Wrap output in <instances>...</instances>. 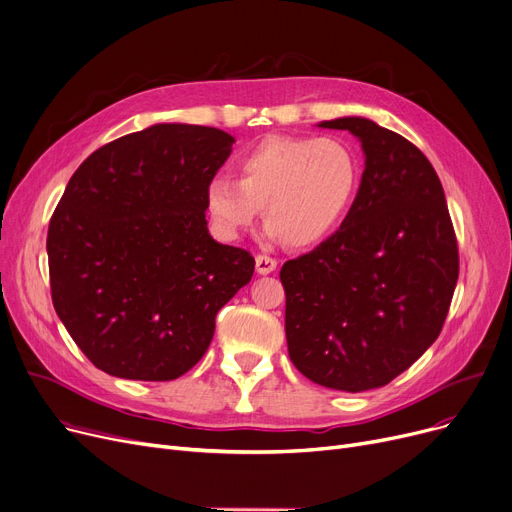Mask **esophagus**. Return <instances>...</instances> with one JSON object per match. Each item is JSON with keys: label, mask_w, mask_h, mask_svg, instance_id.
<instances>
[{"label": "esophagus", "mask_w": 512, "mask_h": 512, "mask_svg": "<svg viewBox=\"0 0 512 512\" xmlns=\"http://www.w3.org/2000/svg\"><path fill=\"white\" fill-rule=\"evenodd\" d=\"M255 268H257V274L268 276V274H272L278 268V261L268 257V255H257L255 257Z\"/></svg>", "instance_id": "34e87169"}]
</instances>
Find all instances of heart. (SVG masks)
Segmentation results:
<instances>
[{
    "instance_id": "1",
    "label": "heart",
    "mask_w": 512,
    "mask_h": 512,
    "mask_svg": "<svg viewBox=\"0 0 512 512\" xmlns=\"http://www.w3.org/2000/svg\"><path fill=\"white\" fill-rule=\"evenodd\" d=\"M238 180L213 175L205 184V211L213 232L236 240L261 215L272 242L318 247L335 234L360 188V161L339 138L268 136L244 150Z\"/></svg>"
}]
</instances>
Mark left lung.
<instances>
[{
    "mask_svg": "<svg viewBox=\"0 0 512 512\" xmlns=\"http://www.w3.org/2000/svg\"><path fill=\"white\" fill-rule=\"evenodd\" d=\"M360 140L364 173L349 215L320 247L286 261V343L322 387L391 383L439 337L458 247L439 177L414 144L366 117L322 121Z\"/></svg>",
    "mask_w": 512,
    "mask_h": 512,
    "instance_id": "left-lung-1",
    "label": "left lung"
}]
</instances>
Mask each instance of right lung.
<instances>
[{"label": "right lung", "mask_w": 512, "mask_h": 512, "mask_svg": "<svg viewBox=\"0 0 512 512\" xmlns=\"http://www.w3.org/2000/svg\"><path fill=\"white\" fill-rule=\"evenodd\" d=\"M230 133L157 123L98 148L73 173L48 230L58 318L106 374L173 381L203 358L215 316L255 272L213 240L205 184Z\"/></svg>", "instance_id": "add662e5"}]
</instances>
